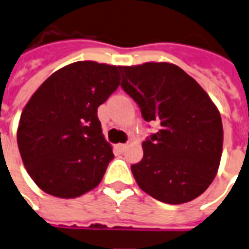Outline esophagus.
<instances>
[{"mask_svg": "<svg viewBox=\"0 0 249 249\" xmlns=\"http://www.w3.org/2000/svg\"><path fill=\"white\" fill-rule=\"evenodd\" d=\"M127 147H128V145H127V144H118V145H117V148L119 149L121 152H123V151H126Z\"/></svg>", "mask_w": 249, "mask_h": 249, "instance_id": "34e87169", "label": "esophagus"}]
</instances>
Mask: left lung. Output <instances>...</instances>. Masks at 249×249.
<instances>
[{
  "label": "left lung",
  "mask_w": 249,
  "mask_h": 249,
  "mask_svg": "<svg viewBox=\"0 0 249 249\" xmlns=\"http://www.w3.org/2000/svg\"><path fill=\"white\" fill-rule=\"evenodd\" d=\"M121 87L139 105L144 121L161 128L143 142L131 165L139 188L158 201H193L215 178L223 147L219 110L185 71L171 63L119 67Z\"/></svg>",
  "instance_id": "left-lung-1"
}]
</instances>
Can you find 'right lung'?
Returning <instances> with one entry per match:
<instances>
[{
  "label": "right lung",
  "mask_w": 249,
  "mask_h": 249,
  "mask_svg": "<svg viewBox=\"0 0 249 249\" xmlns=\"http://www.w3.org/2000/svg\"><path fill=\"white\" fill-rule=\"evenodd\" d=\"M119 84L117 65L77 61L56 71L31 96L17 142L26 171L43 192L76 198L100 184L114 155L97 109Z\"/></svg>",
  "instance_id": "right-lung-1"
}]
</instances>
